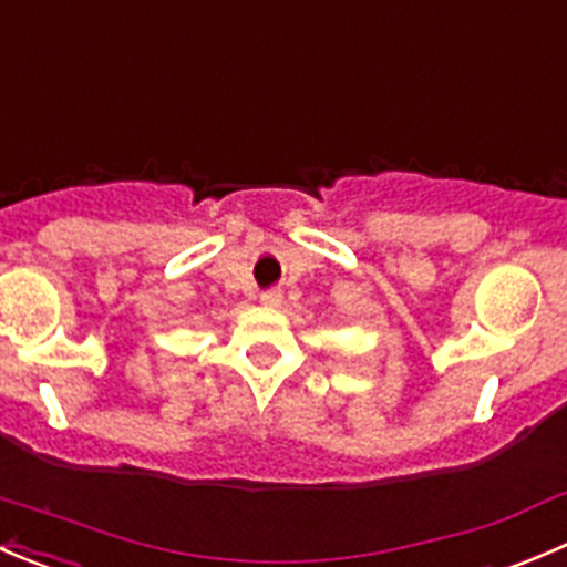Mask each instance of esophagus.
Listing matches in <instances>:
<instances>
[{"instance_id": "obj_1", "label": "esophagus", "mask_w": 567, "mask_h": 567, "mask_svg": "<svg viewBox=\"0 0 567 567\" xmlns=\"http://www.w3.org/2000/svg\"><path fill=\"white\" fill-rule=\"evenodd\" d=\"M260 301L266 307H279V301H282V293H279V290H262L260 293Z\"/></svg>"}]
</instances>
